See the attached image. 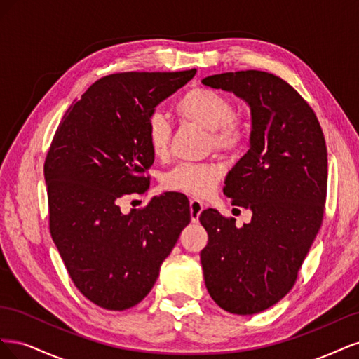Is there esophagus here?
<instances>
[{"mask_svg":"<svg viewBox=\"0 0 359 359\" xmlns=\"http://www.w3.org/2000/svg\"><path fill=\"white\" fill-rule=\"evenodd\" d=\"M203 206L205 203L196 198L190 199V215H191V222L193 223H198L199 222V217H201V212L203 211Z\"/></svg>","mask_w":359,"mask_h":359,"instance_id":"34e87169","label":"esophagus"}]
</instances>
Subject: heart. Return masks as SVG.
Masks as SVG:
<instances>
[{
	"mask_svg": "<svg viewBox=\"0 0 359 359\" xmlns=\"http://www.w3.org/2000/svg\"><path fill=\"white\" fill-rule=\"evenodd\" d=\"M175 112L182 121L208 130L215 148L238 151L248 139L247 119L233 112L231 102L220 93L210 88H191L175 103ZM147 142L153 157L166 158L170 145V124L156 112L147 121ZM224 169L219 163H184L170 170L163 186L172 191H182L194 196H208L222 180Z\"/></svg>",
	"mask_w": 359,
	"mask_h": 359,
	"instance_id": "obj_1",
	"label": "heart"
}]
</instances>
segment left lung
Masks as SVG:
<instances>
[{
  "instance_id": "8db88e82",
  "label": "left lung",
  "mask_w": 359,
  "mask_h": 359,
  "mask_svg": "<svg viewBox=\"0 0 359 359\" xmlns=\"http://www.w3.org/2000/svg\"><path fill=\"white\" fill-rule=\"evenodd\" d=\"M202 83L250 106V148L224 180L232 205L252 211L241 227L217 210L199 220L205 286L217 306L255 314L293 287L316 238L328 181L327 145L309 103L278 76L259 70L212 74Z\"/></svg>"
}]
</instances>
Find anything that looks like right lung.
Listing matches in <instances>:
<instances>
[{
	"label": "right lung",
	"mask_w": 359,
	"mask_h": 359,
	"mask_svg": "<svg viewBox=\"0 0 359 359\" xmlns=\"http://www.w3.org/2000/svg\"><path fill=\"white\" fill-rule=\"evenodd\" d=\"M196 69L104 76L62 116L45 161L49 229L85 298L121 311L153 289L160 266L190 223L187 198L165 193L123 214L118 199L144 194L154 163L147 121Z\"/></svg>",
	"instance_id": "1"
}]
</instances>
